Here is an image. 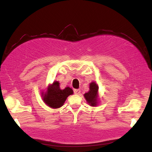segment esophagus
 <instances>
[{
	"label": "esophagus",
	"instance_id": "obj_1",
	"mask_svg": "<svg viewBox=\"0 0 152 152\" xmlns=\"http://www.w3.org/2000/svg\"><path fill=\"white\" fill-rule=\"evenodd\" d=\"M74 93L75 94H79L80 93V90H79V89H74Z\"/></svg>",
	"mask_w": 152,
	"mask_h": 152
}]
</instances>
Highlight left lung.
<instances>
[{"label": "left lung", "instance_id": "obj_1", "mask_svg": "<svg viewBox=\"0 0 152 152\" xmlns=\"http://www.w3.org/2000/svg\"><path fill=\"white\" fill-rule=\"evenodd\" d=\"M98 86L94 82L89 85V91L84 94V98L87 102L92 107H96L98 102Z\"/></svg>", "mask_w": 152, "mask_h": 152}]
</instances>
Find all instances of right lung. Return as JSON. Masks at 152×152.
<instances>
[{
    "instance_id": "obj_1",
    "label": "right lung",
    "mask_w": 152,
    "mask_h": 152,
    "mask_svg": "<svg viewBox=\"0 0 152 152\" xmlns=\"http://www.w3.org/2000/svg\"><path fill=\"white\" fill-rule=\"evenodd\" d=\"M73 93V91L70 87H66L64 89H61L59 82L54 81L49 86L45 94L42 93V96L44 103L49 107L58 108L63 105L68 96Z\"/></svg>"
}]
</instances>
